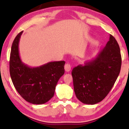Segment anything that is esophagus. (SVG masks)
<instances>
[{
	"instance_id": "obj_1",
	"label": "esophagus",
	"mask_w": 129,
	"mask_h": 129,
	"mask_svg": "<svg viewBox=\"0 0 129 129\" xmlns=\"http://www.w3.org/2000/svg\"><path fill=\"white\" fill-rule=\"evenodd\" d=\"M64 69H65V70H66V72H69L71 70L70 64H69V63H66V65H65V66H64Z\"/></svg>"
}]
</instances>
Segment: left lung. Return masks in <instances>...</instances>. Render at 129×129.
<instances>
[{
	"label": "left lung",
	"mask_w": 129,
	"mask_h": 129,
	"mask_svg": "<svg viewBox=\"0 0 129 129\" xmlns=\"http://www.w3.org/2000/svg\"><path fill=\"white\" fill-rule=\"evenodd\" d=\"M121 67L120 48L110 35L109 41L93 59L72 70L74 91L82 103L93 105L103 100L113 87Z\"/></svg>",
	"instance_id": "8db88e82"
}]
</instances>
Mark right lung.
Segmentation results:
<instances>
[{
  "label": "right lung",
  "instance_id": "1",
  "mask_svg": "<svg viewBox=\"0 0 129 129\" xmlns=\"http://www.w3.org/2000/svg\"><path fill=\"white\" fill-rule=\"evenodd\" d=\"M22 33L13 41L10 59V73L14 87L25 100L33 104H42L53 97L56 86L64 74L65 61L50 62L37 67L22 62L19 44Z\"/></svg>",
  "mask_w": 129,
  "mask_h": 129
}]
</instances>
